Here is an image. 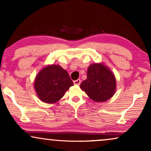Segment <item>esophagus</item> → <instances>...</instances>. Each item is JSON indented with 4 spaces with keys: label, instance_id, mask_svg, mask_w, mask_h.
I'll use <instances>...</instances> for the list:
<instances>
[{
    "label": "esophagus",
    "instance_id": "obj_1",
    "mask_svg": "<svg viewBox=\"0 0 151 151\" xmlns=\"http://www.w3.org/2000/svg\"><path fill=\"white\" fill-rule=\"evenodd\" d=\"M81 83V79H78L77 80H74V84H75V85H79Z\"/></svg>",
    "mask_w": 151,
    "mask_h": 151
}]
</instances>
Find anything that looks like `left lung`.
Wrapping results in <instances>:
<instances>
[{"instance_id":"1","label":"left lung","mask_w":151,"mask_h":151,"mask_svg":"<svg viewBox=\"0 0 151 151\" xmlns=\"http://www.w3.org/2000/svg\"><path fill=\"white\" fill-rule=\"evenodd\" d=\"M116 87L115 76L103 63L90 65L87 70V78L80 84L81 89L96 102H104L111 98L116 92Z\"/></svg>"}]
</instances>
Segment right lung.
Wrapping results in <instances>:
<instances>
[{"label": "right lung", "instance_id": "right-lung-1", "mask_svg": "<svg viewBox=\"0 0 151 151\" xmlns=\"http://www.w3.org/2000/svg\"><path fill=\"white\" fill-rule=\"evenodd\" d=\"M73 84L67 71L60 65H51L44 67L36 75L34 88L41 101L55 104Z\"/></svg>", "mask_w": 151, "mask_h": 151}]
</instances>
